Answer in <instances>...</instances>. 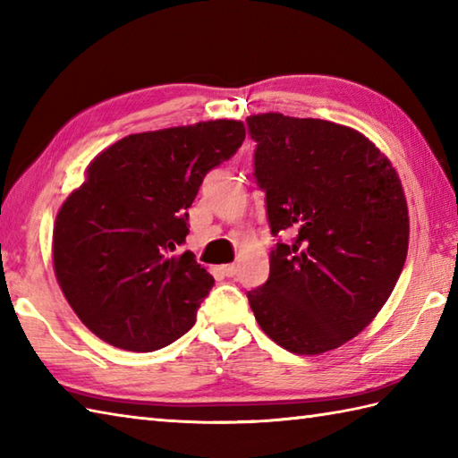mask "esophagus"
Listing matches in <instances>:
<instances>
[{
  "mask_svg": "<svg viewBox=\"0 0 458 458\" xmlns=\"http://www.w3.org/2000/svg\"><path fill=\"white\" fill-rule=\"evenodd\" d=\"M222 269V274L226 276V277H234L236 274H238V267L234 266V264H228V266H222L220 267Z\"/></svg>",
  "mask_w": 458,
  "mask_h": 458,
  "instance_id": "obj_1",
  "label": "esophagus"
}]
</instances>
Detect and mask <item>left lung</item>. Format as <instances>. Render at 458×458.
Wrapping results in <instances>:
<instances>
[{"mask_svg": "<svg viewBox=\"0 0 458 458\" xmlns=\"http://www.w3.org/2000/svg\"><path fill=\"white\" fill-rule=\"evenodd\" d=\"M246 122L271 234H295L271 251L250 307L281 348L328 352L372 323L400 279L410 246L400 174L348 125L279 112Z\"/></svg>", "mask_w": 458, "mask_h": 458, "instance_id": "obj_1", "label": "left lung"}]
</instances>
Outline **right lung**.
Returning a JSON list of instances; mask_svg holds the SVG:
<instances>
[{
  "label": "right lung",
  "instance_id": "add662e5",
  "mask_svg": "<svg viewBox=\"0 0 458 458\" xmlns=\"http://www.w3.org/2000/svg\"><path fill=\"white\" fill-rule=\"evenodd\" d=\"M244 138V122L208 120L131 133L89 163L56 212L51 256L68 305L104 343L153 352L194 325L214 277L177 254L187 210Z\"/></svg>",
  "mask_w": 458,
  "mask_h": 458
}]
</instances>
